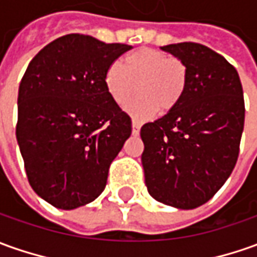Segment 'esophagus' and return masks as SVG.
<instances>
[{
	"label": "esophagus",
	"mask_w": 257,
	"mask_h": 257,
	"mask_svg": "<svg viewBox=\"0 0 257 257\" xmlns=\"http://www.w3.org/2000/svg\"><path fill=\"white\" fill-rule=\"evenodd\" d=\"M139 131H141V123L136 121V119H134L132 121V134L134 135H139Z\"/></svg>",
	"instance_id": "esophagus-1"
}]
</instances>
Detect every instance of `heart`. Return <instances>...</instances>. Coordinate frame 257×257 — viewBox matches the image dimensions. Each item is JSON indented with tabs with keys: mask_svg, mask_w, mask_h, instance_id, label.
<instances>
[{
	"mask_svg": "<svg viewBox=\"0 0 257 257\" xmlns=\"http://www.w3.org/2000/svg\"><path fill=\"white\" fill-rule=\"evenodd\" d=\"M138 85L140 97L129 103L126 112L135 119L156 112H169L183 98L187 85V69L179 59L160 50L139 49L123 60L111 63L104 74V85L116 105L125 106Z\"/></svg>",
	"mask_w": 257,
	"mask_h": 257,
	"instance_id": "obj_1",
	"label": "heart"
}]
</instances>
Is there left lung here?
<instances>
[{
    "instance_id": "8db88e82",
    "label": "left lung",
    "mask_w": 257,
    "mask_h": 257,
    "mask_svg": "<svg viewBox=\"0 0 257 257\" xmlns=\"http://www.w3.org/2000/svg\"><path fill=\"white\" fill-rule=\"evenodd\" d=\"M187 69L183 98L141 129L142 166L156 201L193 209L211 200L231 176L245 123L236 69L212 49L184 42L162 46Z\"/></svg>"
}]
</instances>
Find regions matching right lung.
Segmentation results:
<instances>
[{"mask_svg":"<svg viewBox=\"0 0 257 257\" xmlns=\"http://www.w3.org/2000/svg\"><path fill=\"white\" fill-rule=\"evenodd\" d=\"M129 49L71 33L42 49L22 77L19 151L33 191L56 208L94 201L131 136L129 115L104 85L106 67Z\"/></svg>","mask_w":257,"mask_h":257,"instance_id":"add662e5","label":"right lung"}]
</instances>
